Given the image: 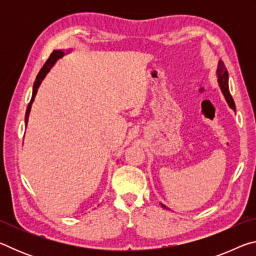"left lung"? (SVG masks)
<instances>
[{
    "instance_id": "1",
    "label": "left lung",
    "mask_w": 256,
    "mask_h": 256,
    "mask_svg": "<svg viewBox=\"0 0 256 256\" xmlns=\"http://www.w3.org/2000/svg\"><path fill=\"white\" fill-rule=\"evenodd\" d=\"M216 78H218V82L220 86V89L224 94V98H226V102H228V105L230 108H232L234 110H236L235 107V102H234V99L232 97L230 92H229V86H228V71L222 60H219L218 63V68H216ZM162 208L166 209V206L162 204Z\"/></svg>"
}]
</instances>
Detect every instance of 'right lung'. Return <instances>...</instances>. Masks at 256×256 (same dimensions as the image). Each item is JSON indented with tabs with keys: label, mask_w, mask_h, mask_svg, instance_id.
<instances>
[{
	"label": "right lung",
	"mask_w": 256,
	"mask_h": 256,
	"mask_svg": "<svg viewBox=\"0 0 256 256\" xmlns=\"http://www.w3.org/2000/svg\"><path fill=\"white\" fill-rule=\"evenodd\" d=\"M64 55V52L63 50H54L53 53L50 54V58L46 60V63L44 64V66H42L40 68V73L37 74V78H36V81H34V88H32V100H30V102L28 104V107H27V112H26V118H24V123H26V126H27V123H28V118H29V112H30V110H32V105L34 102V97H36V94L38 92V88H40V86L42 84V81L44 80V78L46 76L47 73L50 72V70L52 68H53V66L55 64L56 60H58V58H62V56Z\"/></svg>",
	"instance_id": "add662e5"
}]
</instances>
